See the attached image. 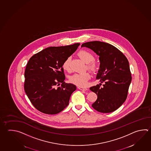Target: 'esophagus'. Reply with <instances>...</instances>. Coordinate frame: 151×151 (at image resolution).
<instances>
[{
    "label": "esophagus",
    "instance_id": "1",
    "mask_svg": "<svg viewBox=\"0 0 151 151\" xmlns=\"http://www.w3.org/2000/svg\"><path fill=\"white\" fill-rule=\"evenodd\" d=\"M78 88L80 89L81 90H82V91H86V90H88V88H84V87H82V86H78Z\"/></svg>",
    "mask_w": 151,
    "mask_h": 151
}]
</instances>
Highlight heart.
<instances>
[{
	"instance_id": "heart-1",
	"label": "heart",
	"mask_w": 151,
	"mask_h": 151,
	"mask_svg": "<svg viewBox=\"0 0 151 151\" xmlns=\"http://www.w3.org/2000/svg\"><path fill=\"white\" fill-rule=\"evenodd\" d=\"M78 56L85 63H87V67L91 71H94L96 69L97 63L93 60V56L90 52L81 50L78 53ZM71 57H69L65 59L63 64V68L65 70L70 71L71 70ZM90 78V75L88 72L83 73H75L69 77L70 82L80 86H86L88 80Z\"/></svg>"
}]
</instances>
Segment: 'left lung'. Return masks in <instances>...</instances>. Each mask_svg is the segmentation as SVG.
<instances>
[{"label": "left lung", "mask_w": 151, "mask_h": 151, "mask_svg": "<svg viewBox=\"0 0 151 151\" xmlns=\"http://www.w3.org/2000/svg\"><path fill=\"white\" fill-rule=\"evenodd\" d=\"M82 47L91 49L99 57L96 79L104 83L102 88L100 83L90 88L98 97L92 107L103 113L115 111L125 101L131 83L132 77L127 58L108 43L92 41L83 43Z\"/></svg>", "instance_id": "left-lung-1"}]
</instances>
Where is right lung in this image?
I'll return each mask as SVG.
<instances>
[{"instance_id": "obj_1", "label": "right lung", "mask_w": 151, "mask_h": 151, "mask_svg": "<svg viewBox=\"0 0 151 151\" xmlns=\"http://www.w3.org/2000/svg\"><path fill=\"white\" fill-rule=\"evenodd\" d=\"M80 43L49 47L34 55L24 73V90L35 108L47 114L60 113L68 105L76 86L66 83L63 61L76 51ZM60 87H57L60 85Z\"/></svg>"}]
</instances>
